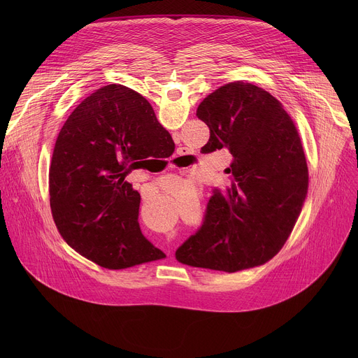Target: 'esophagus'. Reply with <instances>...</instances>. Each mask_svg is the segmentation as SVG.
Returning <instances> with one entry per match:
<instances>
[{"label":"esophagus","mask_w":358,"mask_h":358,"mask_svg":"<svg viewBox=\"0 0 358 358\" xmlns=\"http://www.w3.org/2000/svg\"><path fill=\"white\" fill-rule=\"evenodd\" d=\"M180 152H181V155H182V148H181V150H180Z\"/></svg>","instance_id":"34e87169"}]
</instances>
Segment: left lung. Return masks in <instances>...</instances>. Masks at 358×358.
Segmentation results:
<instances>
[{"label":"left lung","instance_id":"left-lung-1","mask_svg":"<svg viewBox=\"0 0 358 358\" xmlns=\"http://www.w3.org/2000/svg\"><path fill=\"white\" fill-rule=\"evenodd\" d=\"M210 127L202 152L228 148L232 182L215 189L201 228L177 250L178 262L238 272L272 259L287 241L308 194L309 171L297 129L280 101L236 80L203 99Z\"/></svg>","mask_w":358,"mask_h":358}]
</instances>
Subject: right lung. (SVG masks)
Returning a JSON list of instances; mask_svg holds the SVG:
<instances>
[{"label": "right lung", "mask_w": 358, "mask_h": 358, "mask_svg": "<svg viewBox=\"0 0 358 358\" xmlns=\"http://www.w3.org/2000/svg\"><path fill=\"white\" fill-rule=\"evenodd\" d=\"M170 133L151 105L123 85L87 96L61 129L49 167V202L62 238L108 269L166 258L138 225L140 194L126 176L163 148Z\"/></svg>", "instance_id": "add662e5"}]
</instances>
